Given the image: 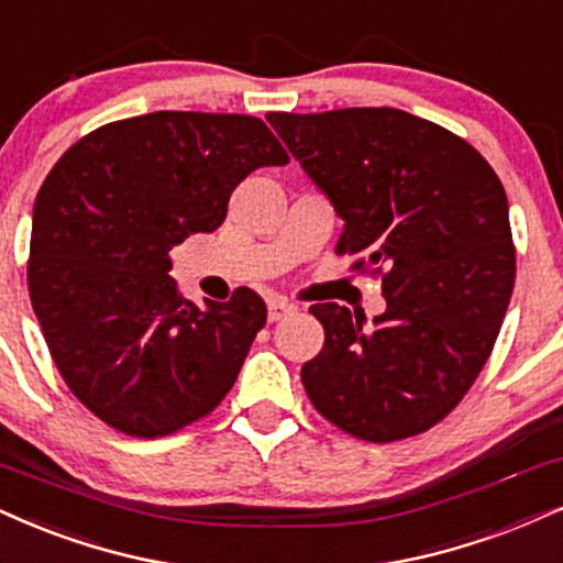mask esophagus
<instances>
[{"mask_svg": "<svg viewBox=\"0 0 563 563\" xmlns=\"http://www.w3.org/2000/svg\"><path fill=\"white\" fill-rule=\"evenodd\" d=\"M295 310H297V308H295L292 302H284V300H271V302H268V321H271V323L282 321V318L292 316Z\"/></svg>", "mask_w": 563, "mask_h": 563, "instance_id": "34e87169", "label": "esophagus"}]
</instances>
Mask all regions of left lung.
Wrapping results in <instances>:
<instances>
[{
    "mask_svg": "<svg viewBox=\"0 0 563 563\" xmlns=\"http://www.w3.org/2000/svg\"><path fill=\"white\" fill-rule=\"evenodd\" d=\"M271 128L342 217L336 253L380 274L386 310L313 305L323 350L302 386L344 433L391 443L460 405L494 352L515 242L501 179L464 137L388 107L271 112Z\"/></svg>",
    "mask_w": 563,
    "mask_h": 563,
    "instance_id": "left-lung-1",
    "label": "left lung"
}]
</instances>
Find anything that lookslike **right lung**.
Instances as JSON below:
<instances>
[{
  "label": "right lung",
  "instance_id": "right-lung-1",
  "mask_svg": "<svg viewBox=\"0 0 563 563\" xmlns=\"http://www.w3.org/2000/svg\"><path fill=\"white\" fill-rule=\"evenodd\" d=\"M289 156L258 117L154 112L69 145L33 206L27 292L69 391L137 439L206 418L266 325L240 287L198 308L172 279V247L227 219L232 190Z\"/></svg>",
  "mask_w": 563,
  "mask_h": 563
}]
</instances>
